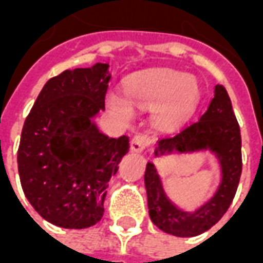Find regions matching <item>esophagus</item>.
I'll return each instance as SVG.
<instances>
[{
    "mask_svg": "<svg viewBox=\"0 0 263 263\" xmlns=\"http://www.w3.org/2000/svg\"><path fill=\"white\" fill-rule=\"evenodd\" d=\"M151 145H152V138L145 134H138L131 139V151L134 152H141Z\"/></svg>",
    "mask_w": 263,
    "mask_h": 263,
    "instance_id": "esophagus-1",
    "label": "esophagus"
}]
</instances>
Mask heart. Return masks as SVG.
Returning <instances> with one entry per match:
<instances>
[{"label":"heart","instance_id":"1","mask_svg":"<svg viewBox=\"0 0 263 263\" xmlns=\"http://www.w3.org/2000/svg\"><path fill=\"white\" fill-rule=\"evenodd\" d=\"M126 94L132 101L152 108L156 124L172 126L192 114L198 101V86L193 76L173 70H151L132 76L126 81ZM109 104L121 114L131 115V101L121 94L111 92Z\"/></svg>","mask_w":263,"mask_h":263}]
</instances>
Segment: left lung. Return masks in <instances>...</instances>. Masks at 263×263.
<instances>
[{"instance_id": "left-lung-1", "label": "left lung", "mask_w": 263, "mask_h": 263, "mask_svg": "<svg viewBox=\"0 0 263 263\" xmlns=\"http://www.w3.org/2000/svg\"><path fill=\"white\" fill-rule=\"evenodd\" d=\"M200 149L213 151L220 159L222 180L209 201L194 213L177 209L162 189V183L152 162L146 163L145 187L148 193L149 217L162 231L176 237H194L207 231L221 220L237 193L242 172L241 131L232 111L231 100L226 87L217 84L214 98L201 117L179 131L158 141L155 155L193 152Z\"/></svg>"}]
</instances>
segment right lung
Wrapping results in <instances>:
<instances>
[{"mask_svg": "<svg viewBox=\"0 0 263 263\" xmlns=\"http://www.w3.org/2000/svg\"><path fill=\"white\" fill-rule=\"evenodd\" d=\"M108 67L96 63L52 77L24 122L21 186L32 207L58 227L80 230L101 220L109 179L129 151L128 137L108 138L92 122L105 109Z\"/></svg>", "mask_w": 263, "mask_h": 263, "instance_id": "1", "label": "right lung"}]
</instances>
